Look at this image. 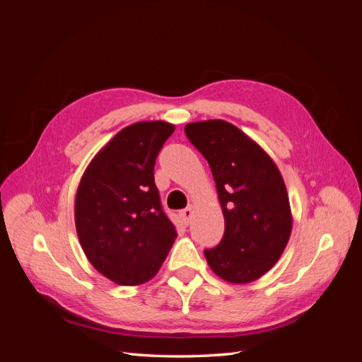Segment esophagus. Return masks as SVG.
I'll list each match as a JSON object with an SVG mask.
<instances>
[{"instance_id": "esophagus-1", "label": "esophagus", "mask_w": 362, "mask_h": 362, "mask_svg": "<svg viewBox=\"0 0 362 362\" xmlns=\"http://www.w3.org/2000/svg\"><path fill=\"white\" fill-rule=\"evenodd\" d=\"M180 214H181V218H182L184 225H189V223L192 222V217H193V214H194V208H193V206L185 208V210H182Z\"/></svg>"}]
</instances>
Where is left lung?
Listing matches in <instances>:
<instances>
[{
	"instance_id": "8db88e82",
	"label": "left lung",
	"mask_w": 362,
	"mask_h": 362,
	"mask_svg": "<svg viewBox=\"0 0 362 362\" xmlns=\"http://www.w3.org/2000/svg\"><path fill=\"white\" fill-rule=\"evenodd\" d=\"M185 136L210 164L225 217L222 242L204 254L218 278L247 284L281 258L293 226L278 166L257 141L222 119L187 124Z\"/></svg>"
}]
</instances>
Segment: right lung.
<instances>
[{"instance_id":"add662e5","label":"right lung","mask_w":362,"mask_h":362,"mask_svg":"<svg viewBox=\"0 0 362 362\" xmlns=\"http://www.w3.org/2000/svg\"><path fill=\"white\" fill-rule=\"evenodd\" d=\"M175 125L144 120L108 141L84 170L75 196V228L90 264L119 286L157 275L177 238L161 210L156 158Z\"/></svg>"}]
</instances>
